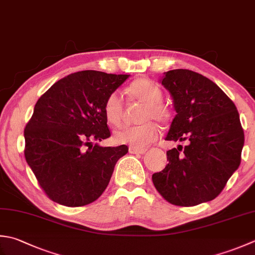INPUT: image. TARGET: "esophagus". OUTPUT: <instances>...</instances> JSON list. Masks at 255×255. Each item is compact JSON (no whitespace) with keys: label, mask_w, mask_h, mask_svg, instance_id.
<instances>
[{"label":"esophagus","mask_w":255,"mask_h":255,"mask_svg":"<svg viewBox=\"0 0 255 255\" xmlns=\"http://www.w3.org/2000/svg\"><path fill=\"white\" fill-rule=\"evenodd\" d=\"M147 151L146 148H136V147H129V152L130 153H139V154H142Z\"/></svg>","instance_id":"34e87169"}]
</instances>
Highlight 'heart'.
<instances>
[{
	"mask_svg": "<svg viewBox=\"0 0 255 255\" xmlns=\"http://www.w3.org/2000/svg\"><path fill=\"white\" fill-rule=\"evenodd\" d=\"M127 94L133 101L144 105L140 118H139L142 124L138 126L122 127L115 131L114 139L116 142L126 143L131 147H147L158 137V128L156 125L149 121L164 124L170 117L169 109L162 104V91L151 81L140 78L129 85ZM103 111L109 124L114 126L121 124L124 113V105L121 96L115 92L109 94L104 102Z\"/></svg>",
	"mask_w": 255,
	"mask_h": 255,
	"instance_id": "obj_1",
	"label": "heart"
}]
</instances>
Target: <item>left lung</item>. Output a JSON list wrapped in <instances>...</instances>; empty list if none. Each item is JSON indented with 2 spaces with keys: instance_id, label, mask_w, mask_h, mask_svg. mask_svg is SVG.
<instances>
[{
  "instance_id": "8db88e82",
  "label": "left lung",
  "mask_w": 255,
  "mask_h": 255,
  "mask_svg": "<svg viewBox=\"0 0 255 255\" xmlns=\"http://www.w3.org/2000/svg\"><path fill=\"white\" fill-rule=\"evenodd\" d=\"M177 115L166 140L169 163L152 174L158 192L174 206L192 207L217 198L240 166L244 132L236 105L203 75L189 69L163 73Z\"/></svg>"
}]
</instances>
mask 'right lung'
I'll return each mask as SVG.
<instances>
[{
    "instance_id": "obj_1",
    "label": "right lung",
    "mask_w": 255,
    "mask_h": 255,
    "mask_svg": "<svg viewBox=\"0 0 255 255\" xmlns=\"http://www.w3.org/2000/svg\"><path fill=\"white\" fill-rule=\"evenodd\" d=\"M129 76L77 72L59 79L39 97L24 130V154L53 201L86 206L107 188L115 164L128 147H102L93 141L111 137L104 102Z\"/></svg>"
}]
</instances>
